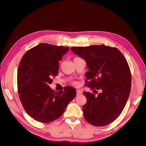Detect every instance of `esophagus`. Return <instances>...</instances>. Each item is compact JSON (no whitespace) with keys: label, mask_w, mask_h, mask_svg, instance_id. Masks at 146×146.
I'll return each mask as SVG.
<instances>
[{"label":"esophagus","mask_w":146,"mask_h":146,"mask_svg":"<svg viewBox=\"0 0 146 146\" xmlns=\"http://www.w3.org/2000/svg\"><path fill=\"white\" fill-rule=\"evenodd\" d=\"M82 94V91L80 90H77V95L78 96V95H80Z\"/></svg>","instance_id":"esophagus-1"}]
</instances>
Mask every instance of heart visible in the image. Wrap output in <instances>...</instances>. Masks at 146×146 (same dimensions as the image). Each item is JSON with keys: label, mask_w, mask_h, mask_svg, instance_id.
<instances>
[{"label": "heart", "mask_w": 146, "mask_h": 146, "mask_svg": "<svg viewBox=\"0 0 146 146\" xmlns=\"http://www.w3.org/2000/svg\"><path fill=\"white\" fill-rule=\"evenodd\" d=\"M76 58H77V57H76V58H75L74 59H76Z\"/></svg>", "instance_id": "b5f03b06"}]
</instances>
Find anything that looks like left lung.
I'll list each match as a JSON object with an SVG mask.
<instances>
[{"mask_svg":"<svg viewBox=\"0 0 146 146\" xmlns=\"http://www.w3.org/2000/svg\"><path fill=\"white\" fill-rule=\"evenodd\" d=\"M70 49L86 61V85L95 89V94L100 91L98 96L83 92L87 100L84 117L94 126L107 125L121 114L130 95L131 76L127 61L116 47L93 45Z\"/></svg>","mask_w":146,"mask_h":146,"instance_id":"obj_1","label":"left lung"}]
</instances>
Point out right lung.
<instances>
[{
  "label": "right lung",
  "instance_id": "add662e5",
  "mask_svg": "<svg viewBox=\"0 0 146 146\" xmlns=\"http://www.w3.org/2000/svg\"><path fill=\"white\" fill-rule=\"evenodd\" d=\"M68 47L41 43L25 52L17 70L18 94L25 111L35 120L49 123L59 118L76 96L71 86L58 92L49 84L58 74L59 61Z\"/></svg>",
  "mask_w": 146,
  "mask_h": 146
}]
</instances>
